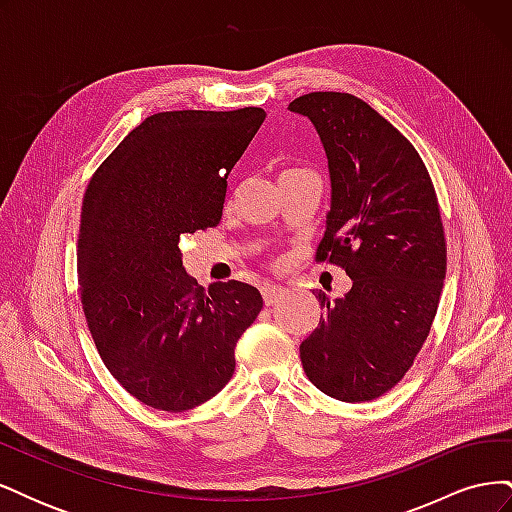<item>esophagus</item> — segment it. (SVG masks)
<instances>
[{"mask_svg":"<svg viewBox=\"0 0 512 512\" xmlns=\"http://www.w3.org/2000/svg\"><path fill=\"white\" fill-rule=\"evenodd\" d=\"M286 292L288 290L282 288V286L267 284V286H262V301H265V305H273V303L280 301Z\"/></svg>","mask_w":512,"mask_h":512,"instance_id":"esophagus-1","label":"esophagus"}]
</instances>
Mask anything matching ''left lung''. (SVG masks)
<instances>
[{
	"mask_svg": "<svg viewBox=\"0 0 512 512\" xmlns=\"http://www.w3.org/2000/svg\"><path fill=\"white\" fill-rule=\"evenodd\" d=\"M314 123L327 151L331 211L318 262L342 267L350 292H318V327L301 344L316 389L371 401L406 376L438 312L446 275L440 205L418 151L367 102L314 91L288 104Z\"/></svg>",
	"mask_w": 512,
	"mask_h": 512,
	"instance_id": "obj_1",
	"label": "left lung"
}]
</instances>
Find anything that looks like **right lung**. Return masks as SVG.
I'll return each instance as SVG.
<instances>
[{"instance_id": "add662e5", "label": "right lung", "mask_w": 512, "mask_h": 512, "mask_svg": "<svg viewBox=\"0 0 512 512\" xmlns=\"http://www.w3.org/2000/svg\"><path fill=\"white\" fill-rule=\"evenodd\" d=\"M237 111L147 117L91 177L81 209V303L100 359L141 404L185 412L218 395L262 309L237 280L198 286L179 239L218 226L226 179L265 121Z\"/></svg>"}]
</instances>
